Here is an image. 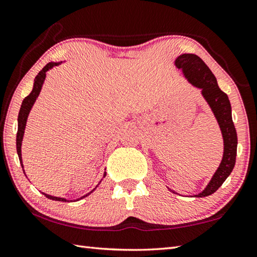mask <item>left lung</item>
<instances>
[{
  "label": "left lung",
  "instance_id": "left-lung-1",
  "mask_svg": "<svg viewBox=\"0 0 257 257\" xmlns=\"http://www.w3.org/2000/svg\"><path fill=\"white\" fill-rule=\"evenodd\" d=\"M175 65L177 68L182 69L184 76L192 85L201 88L202 95L216 116L222 134V161L207 188L201 193L195 195L198 198L208 197L220 188L227 177L230 175L236 163L237 133L231 118L230 102L226 93L219 88L212 72L199 56L183 54L175 59Z\"/></svg>",
  "mask_w": 257,
  "mask_h": 257
}]
</instances>
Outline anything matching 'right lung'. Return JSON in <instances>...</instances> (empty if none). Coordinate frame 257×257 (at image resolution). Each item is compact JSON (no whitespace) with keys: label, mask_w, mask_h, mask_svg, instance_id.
Returning <instances> with one entry per match:
<instances>
[{"label":"right lung","mask_w":257,"mask_h":257,"mask_svg":"<svg viewBox=\"0 0 257 257\" xmlns=\"http://www.w3.org/2000/svg\"><path fill=\"white\" fill-rule=\"evenodd\" d=\"M60 63H48L46 66L41 69V71L38 73V75L36 76L35 78V83H34V88H32L31 93L28 96H26L25 99L22 101V104H21V108L20 111H19V115H18V133H17V152H18V156H19V160H20V164L23 169V164H22V157H21V144H22V139H23V134H25V129H26V123H27V119H28V115H29L30 110L32 108V105H34L35 101L37 100V97H38L39 93L41 87H43V84L44 81L46 78V72L49 71L50 68H53L54 66H57ZM23 173H25V170H23ZM105 172H104V176H105ZM94 191V190H93ZM93 191H91L90 193H92ZM87 193L82 197L81 199L87 197L88 194ZM46 198H48L50 200H55V201H63V202H66L68 200L64 199V198H57V197H53V195H49V194H46Z\"/></svg>","instance_id":"add662e5"}]
</instances>
